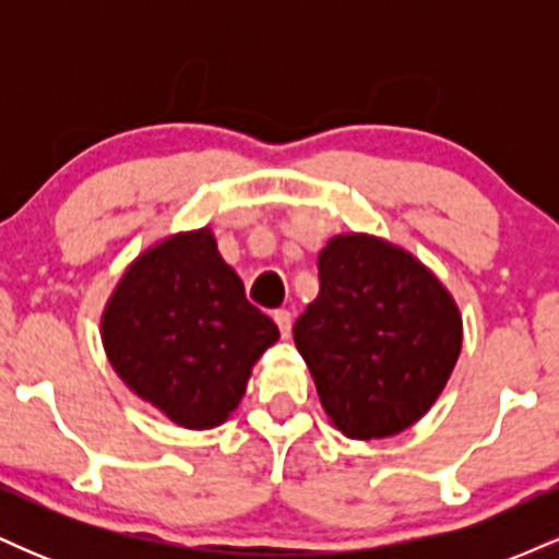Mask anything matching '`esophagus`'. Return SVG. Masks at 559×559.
Wrapping results in <instances>:
<instances>
[{
    "mask_svg": "<svg viewBox=\"0 0 559 559\" xmlns=\"http://www.w3.org/2000/svg\"><path fill=\"white\" fill-rule=\"evenodd\" d=\"M273 320H275V323H278L281 336H284V338L292 336V312H288V310H275L273 312Z\"/></svg>",
    "mask_w": 559,
    "mask_h": 559,
    "instance_id": "obj_1",
    "label": "esophagus"
}]
</instances>
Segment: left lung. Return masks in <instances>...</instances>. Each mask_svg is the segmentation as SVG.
Wrapping results in <instances>:
<instances>
[{
  "label": "left lung",
  "instance_id": "1",
  "mask_svg": "<svg viewBox=\"0 0 559 559\" xmlns=\"http://www.w3.org/2000/svg\"><path fill=\"white\" fill-rule=\"evenodd\" d=\"M318 275L294 344L325 415L349 439L404 431L439 400L463 349L452 294L407 249L368 234L333 236Z\"/></svg>",
  "mask_w": 559,
  "mask_h": 559
}]
</instances>
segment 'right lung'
I'll use <instances>...</instances> for the list:
<instances>
[{"label":"right lung","instance_id":"add662e5","mask_svg":"<svg viewBox=\"0 0 559 559\" xmlns=\"http://www.w3.org/2000/svg\"><path fill=\"white\" fill-rule=\"evenodd\" d=\"M278 325L249 305L210 228L157 241L102 312L107 360L133 394L189 431L228 420Z\"/></svg>","mask_w":559,"mask_h":559}]
</instances>
